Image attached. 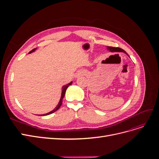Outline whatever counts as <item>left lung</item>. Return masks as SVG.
<instances>
[{"label": "left lung", "instance_id": "1", "mask_svg": "<svg viewBox=\"0 0 159 159\" xmlns=\"http://www.w3.org/2000/svg\"><path fill=\"white\" fill-rule=\"evenodd\" d=\"M107 50L111 52H123L124 53H125V54L129 56L127 53L125 52L123 49L121 48H114V47H111V46H107Z\"/></svg>", "mask_w": 159, "mask_h": 159}]
</instances>
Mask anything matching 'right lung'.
Wrapping results in <instances>:
<instances>
[{
    "label": "right lung",
    "instance_id": "add662e5",
    "mask_svg": "<svg viewBox=\"0 0 159 159\" xmlns=\"http://www.w3.org/2000/svg\"><path fill=\"white\" fill-rule=\"evenodd\" d=\"M36 50V48L33 49L32 50H31L29 53H28V54H31V53L34 52ZM71 84H72V81H71V82H70V83H69L68 84H66V85H64L63 87H62V89H61V98H60V102H59L58 104L57 105V106H56L54 109H53L52 111H50V112H48V113H46V114L39 115H41V116H42V115H50V114H52V113H54L55 111H57V109H58L60 107L61 105V103H62V99H64V95H65L66 91L67 88H68V86H69V85H71Z\"/></svg>",
    "mask_w": 159,
    "mask_h": 159
}]
</instances>
